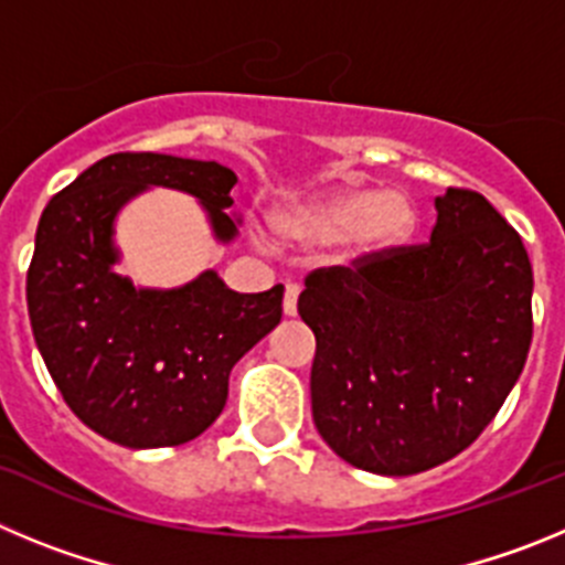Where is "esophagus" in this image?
Returning <instances> with one entry per match:
<instances>
[{"label":"esophagus","instance_id":"34e87169","mask_svg":"<svg viewBox=\"0 0 565 565\" xmlns=\"http://www.w3.org/2000/svg\"><path fill=\"white\" fill-rule=\"evenodd\" d=\"M297 297H299V286L297 282H288L286 297H282V311H286V317H294V313H297Z\"/></svg>","mask_w":565,"mask_h":565}]
</instances>
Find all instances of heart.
<instances>
[{
  "label": "heart",
  "mask_w": 565,
  "mask_h": 565,
  "mask_svg": "<svg viewBox=\"0 0 565 565\" xmlns=\"http://www.w3.org/2000/svg\"><path fill=\"white\" fill-rule=\"evenodd\" d=\"M418 212L402 192L348 186L322 194L282 221L288 237L311 246L348 239L356 257L391 252L413 237Z\"/></svg>",
  "instance_id": "1"
}]
</instances>
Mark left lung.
Instances as JSON below:
<instances>
[{"label": "left lung", "mask_w": 565, "mask_h": 565, "mask_svg": "<svg viewBox=\"0 0 565 565\" xmlns=\"http://www.w3.org/2000/svg\"><path fill=\"white\" fill-rule=\"evenodd\" d=\"M422 246L306 277L317 337L313 424L348 463L416 476L483 433L532 344V263L515 228L469 189L436 198Z\"/></svg>", "instance_id": "left-lung-1"}]
</instances>
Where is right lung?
Masks as SVG:
<instances>
[{
	"label": "right lung",
	"instance_id": "right-lung-1",
	"mask_svg": "<svg viewBox=\"0 0 565 565\" xmlns=\"http://www.w3.org/2000/svg\"><path fill=\"white\" fill-rule=\"evenodd\" d=\"M237 174L214 161L115 152L53 194L28 268V313L39 353L67 407L129 450L178 447L223 413L228 373L282 319V286L226 288L217 271L181 288H135L118 277L115 214L147 186L203 203L214 237L232 243Z\"/></svg>",
	"mask_w": 565,
	"mask_h": 565
}]
</instances>
